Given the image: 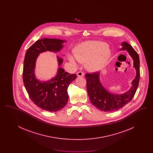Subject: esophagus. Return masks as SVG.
Masks as SVG:
<instances>
[{"label": "esophagus", "instance_id": "34e87169", "mask_svg": "<svg viewBox=\"0 0 153 153\" xmlns=\"http://www.w3.org/2000/svg\"><path fill=\"white\" fill-rule=\"evenodd\" d=\"M77 76L79 77H83L84 76V73L82 72H78L77 73Z\"/></svg>", "mask_w": 153, "mask_h": 153}]
</instances>
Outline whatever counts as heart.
Instances as JSON below:
<instances>
[{
  "label": "heart",
  "instance_id": "obj_1",
  "mask_svg": "<svg viewBox=\"0 0 153 153\" xmlns=\"http://www.w3.org/2000/svg\"><path fill=\"white\" fill-rule=\"evenodd\" d=\"M111 55L106 44L96 41H89L79 44L75 49L74 56L69 55V61L76 66L77 62H85L86 68L91 72H96L105 65Z\"/></svg>",
  "mask_w": 153,
  "mask_h": 153
}]
</instances>
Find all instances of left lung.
I'll use <instances>...</instances> for the list:
<instances>
[{
    "instance_id": "8db88e82",
    "label": "left lung",
    "mask_w": 153,
    "mask_h": 153,
    "mask_svg": "<svg viewBox=\"0 0 153 153\" xmlns=\"http://www.w3.org/2000/svg\"><path fill=\"white\" fill-rule=\"evenodd\" d=\"M120 51H127L134 61V67L136 69V77L132 81L130 89L123 94H113L109 92L102 85L100 81V72L87 73L88 94L91 103L102 111L112 112L122 108L131 101L138 87L140 78L139 58L137 51L130 44L123 42Z\"/></svg>"
}]
</instances>
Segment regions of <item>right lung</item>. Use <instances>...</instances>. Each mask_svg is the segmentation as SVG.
<instances>
[{"label":"right lung","instance_id":"obj_1","mask_svg":"<svg viewBox=\"0 0 153 153\" xmlns=\"http://www.w3.org/2000/svg\"><path fill=\"white\" fill-rule=\"evenodd\" d=\"M64 40L42 38L37 40L26 53L23 80L30 98L38 107L49 112H56L65 107L68 101V87L76 79V74H69L60 67L63 59L57 56L58 68L56 76L51 80L41 81L35 76L36 58L45 51L58 52L63 48Z\"/></svg>","mask_w":153,"mask_h":153}]
</instances>
